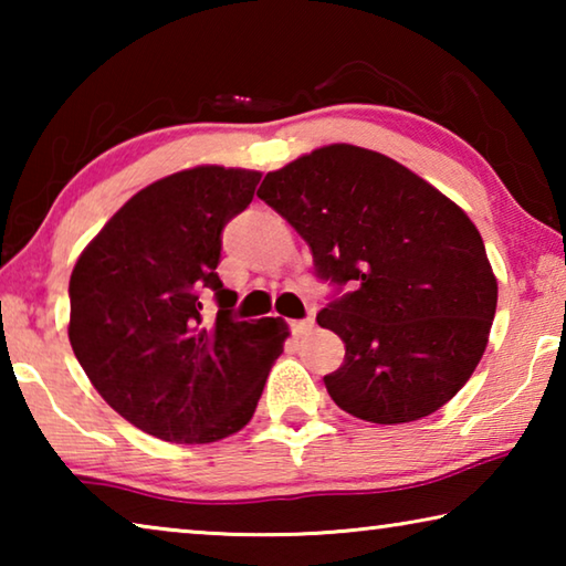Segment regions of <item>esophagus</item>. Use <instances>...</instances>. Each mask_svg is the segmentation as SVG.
Instances as JSON below:
<instances>
[{"label": "esophagus", "instance_id": "obj_1", "mask_svg": "<svg viewBox=\"0 0 566 566\" xmlns=\"http://www.w3.org/2000/svg\"><path fill=\"white\" fill-rule=\"evenodd\" d=\"M312 329H314V317L294 319V322H292V332H294V334H300V337H302V334H310Z\"/></svg>", "mask_w": 566, "mask_h": 566}]
</instances>
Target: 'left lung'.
Wrapping results in <instances>:
<instances>
[{
	"mask_svg": "<svg viewBox=\"0 0 566 566\" xmlns=\"http://www.w3.org/2000/svg\"><path fill=\"white\" fill-rule=\"evenodd\" d=\"M256 197L310 244L322 280L352 284L317 314L347 347L324 377L334 405L375 424L444 407L482 359L496 312V276L464 209L354 145L270 171Z\"/></svg>",
	"mask_w": 566,
	"mask_h": 566,
	"instance_id": "left-lung-1",
	"label": "left lung"
}]
</instances>
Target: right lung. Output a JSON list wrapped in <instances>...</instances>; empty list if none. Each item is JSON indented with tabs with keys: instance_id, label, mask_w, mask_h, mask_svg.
I'll return each mask as SVG.
<instances>
[{
	"instance_id": "add662e5",
	"label": "right lung",
	"mask_w": 566,
	"mask_h": 566,
	"mask_svg": "<svg viewBox=\"0 0 566 566\" xmlns=\"http://www.w3.org/2000/svg\"><path fill=\"white\" fill-rule=\"evenodd\" d=\"M262 171L202 165L137 191L84 247L70 280V344L102 399L142 432L219 442L252 419L290 329L232 319L217 274L222 229ZM220 312L203 319L201 296Z\"/></svg>"
}]
</instances>
